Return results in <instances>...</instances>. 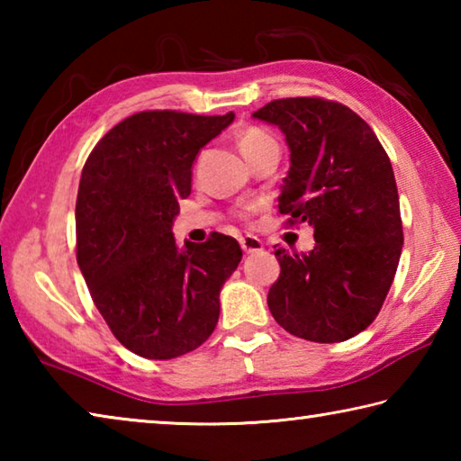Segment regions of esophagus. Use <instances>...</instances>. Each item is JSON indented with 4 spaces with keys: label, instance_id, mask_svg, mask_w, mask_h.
<instances>
[{
    "label": "esophagus",
    "instance_id": "1",
    "mask_svg": "<svg viewBox=\"0 0 461 461\" xmlns=\"http://www.w3.org/2000/svg\"><path fill=\"white\" fill-rule=\"evenodd\" d=\"M240 244H241V249H244L246 254H258V252H262V249H264L262 240L254 238V236H246V238H241V240H240Z\"/></svg>",
    "mask_w": 461,
    "mask_h": 461
}]
</instances>
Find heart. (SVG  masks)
<instances>
[{
  "label": "heart",
  "instance_id": "b5f03b06",
  "mask_svg": "<svg viewBox=\"0 0 461 461\" xmlns=\"http://www.w3.org/2000/svg\"><path fill=\"white\" fill-rule=\"evenodd\" d=\"M268 142H275V140H272V136L267 134V131L260 128H248L244 134L240 136V148L244 154L252 152V150H256V148H260Z\"/></svg>",
  "mask_w": 461,
  "mask_h": 461
}]
</instances>
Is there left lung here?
<instances>
[{
  "mask_svg": "<svg viewBox=\"0 0 461 461\" xmlns=\"http://www.w3.org/2000/svg\"><path fill=\"white\" fill-rule=\"evenodd\" d=\"M252 118L276 126L291 150L278 212L315 230L309 254L275 246L270 313L296 338L346 341L376 319L399 267L402 223L388 154L360 115L321 97L270 101Z\"/></svg>",
  "mask_w": 461,
  "mask_h": 461,
  "instance_id": "1",
  "label": "left lung"
}]
</instances>
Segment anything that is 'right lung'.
<instances>
[{
  "label": "right lung",
  "mask_w": 461,
  "mask_h": 461,
  "mask_svg": "<svg viewBox=\"0 0 461 461\" xmlns=\"http://www.w3.org/2000/svg\"><path fill=\"white\" fill-rule=\"evenodd\" d=\"M233 118L140 112L109 130L83 167L77 262L109 330L148 360L193 352L213 333L220 291L241 260L223 233L183 248L173 233L194 158Z\"/></svg>",
  "instance_id": "add662e5"
}]
</instances>
